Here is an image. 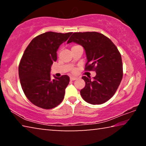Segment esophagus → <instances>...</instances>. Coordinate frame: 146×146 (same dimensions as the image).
I'll return each mask as SVG.
<instances>
[{
	"instance_id": "1",
	"label": "esophagus",
	"mask_w": 146,
	"mask_h": 146,
	"mask_svg": "<svg viewBox=\"0 0 146 146\" xmlns=\"http://www.w3.org/2000/svg\"><path fill=\"white\" fill-rule=\"evenodd\" d=\"M70 80H71V81L75 80H76V77H74V76H71V77H70Z\"/></svg>"
}]
</instances>
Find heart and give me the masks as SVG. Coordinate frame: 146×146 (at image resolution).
<instances>
[{"label": "heart", "mask_w": 146, "mask_h": 146, "mask_svg": "<svg viewBox=\"0 0 146 146\" xmlns=\"http://www.w3.org/2000/svg\"><path fill=\"white\" fill-rule=\"evenodd\" d=\"M73 72H74V73H75V70H74L73 71Z\"/></svg>", "instance_id": "b5f03b06"}]
</instances>
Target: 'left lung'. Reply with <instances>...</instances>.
<instances>
[{"mask_svg": "<svg viewBox=\"0 0 146 146\" xmlns=\"http://www.w3.org/2000/svg\"><path fill=\"white\" fill-rule=\"evenodd\" d=\"M75 42L82 46L87 56L85 70L95 71L97 75L91 80L83 76L86 86L80 95L86 102L101 104L111 98L122 79L121 55L110 38L98 32H75L68 44Z\"/></svg>", "mask_w": 146, "mask_h": 146, "instance_id": "obj_1", "label": "left lung"}]
</instances>
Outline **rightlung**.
<instances>
[{"label":"right lung","mask_w":146,"mask_h":146,"mask_svg":"<svg viewBox=\"0 0 146 146\" xmlns=\"http://www.w3.org/2000/svg\"><path fill=\"white\" fill-rule=\"evenodd\" d=\"M67 33L49 31L35 37L24 51L19 66L21 87L26 97L38 107L49 110L63 100L70 82L68 75L51 79V66L56 61V51L68 40Z\"/></svg>","instance_id":"add662e5"}]
</instances>
